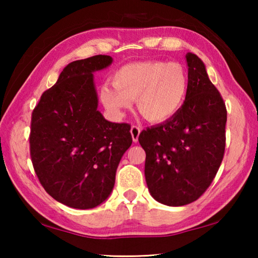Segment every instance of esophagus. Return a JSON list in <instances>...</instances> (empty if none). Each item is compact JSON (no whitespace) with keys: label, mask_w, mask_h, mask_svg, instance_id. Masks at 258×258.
<instances>
[{"label":"esophagus","mask_w":258,"mask_h":258,"mask_svg":"<svg viewBox=\"0 0 258 258\" xmlns=\"http://www.w3.org/2000/svg\"><path fill=\"white\" fill-rule=\"evenodd\" d=\"M140 132H141V131H140L139 126L134 125V126H132V127H131V135H132V139H133L134 142H138Z\"/></svg>","instance_id":"1"}]
</instances>
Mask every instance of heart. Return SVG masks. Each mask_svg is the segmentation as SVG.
<instances>
[{
	"label": "heart",
	"mask_w": 258,
	"mask_h": 258,
	"mask_svg": "<svg viewBox=\"0 0 258 258\" xmlns=\"http://www.w3.org/2000/svg\"><path fill=\"white\" fill-rule=\"evenodd\" d=\"M189 75L178 62L141 61L123 66L100 91L101 102L113 116H123L137 101L138 110L151 123H163L180 111L189 91Z\"/></svg>",
	"instance_id": "b5f03b06"
}]
</instances>
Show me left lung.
Wrapping results in <instances>:
<instances>
[{
    "instance_id": "obj_1",
    "label": "left lung",
    "mask_w": 258,
    "mask_h": 258,
    "mask_svg": "<svg viewBox=\"0 0 258 258\" xmlns=\"http://www.w3.org/2000/svg\"><path fill=\"white\" fill-rule=\"evenodd\" d=\"M185 59L190 84L180 111L139 137L150 195L173 207L191 204L207 190L225 149V103L203 60L191 52Z\"/></svg>"
}]
</instances>
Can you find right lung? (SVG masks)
<instances>
[{
  "instance_id": "right-lung-1",
  "label": "right lung",
  "mask_w": 258,
  "mask_h": 258,
  "mask_svg": "<svg viewBox=\"0 0 258 258\" xmlns=\"http://www.w3.org/2000/svg\"><path fill=\"white\" fill-rule=\"evenodd\" d=\"M112 61L100 54L68 63L33 111L34 169L47 194L68 207L90 209L106 202L132 145L131 126L111 123L98 110L93 74Z\"/></svg>"
}]
</instances>
